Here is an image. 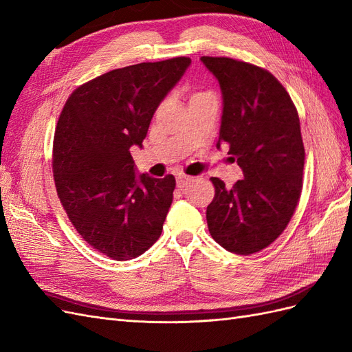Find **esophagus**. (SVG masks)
<instances>
[{
    "label": "esophagus",
    "instance_id": "34e87169",
    "mask_svg": "<svg viewBox=\"0 0 352 352\" xmlns=\"http://www.w3.org/2000/svg\"><path fill=\"white\" fill-rule=\"evenodd\" d=\"M190 182H192V177L188 176V175H184V173H179L176 175V184H177V188H185L186 185H189Z\"/></svg>",
    "mask_w": 352,
    "mask_h": 352
}]
</instances>
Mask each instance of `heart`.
Masks as SVG:
<instances>
[{
	"label": "heart",
	"mask_w": 352,
	"mask_h": 352,
	"mask_svg": "<svg viewBox=\"0 0 352 352\" xmlns=\"http://www.w3.org/2000/svg\"><path fill=\"white\" fill-rule=\"evenodd\" d=\"M208 94H210V92H195V94H192V97H190V100L202 97V95H208Z\"/></svg>",
	"instance_id": "b5f03b06"
}]
</instances>
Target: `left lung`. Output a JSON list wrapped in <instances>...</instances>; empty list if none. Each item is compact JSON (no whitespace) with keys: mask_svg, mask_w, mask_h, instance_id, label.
Wrapping results in <instances>:
<instances>
[{"mask_svg":"<svg viewBox=\"0 0 352 352\" xmlns=\"http://www.w3.org/2000/svg\"><path fill=\"white\" fill-rule=\"evenodd\" d=\"M223 95L220 144L242 168L230 189L211 177L216 194L207 225L223 248L250 255L269 247L294 216L302 189L304 144L289 94L270 72L229 57H201Z\"/></svg>","mask_w":352,"mask_h":352,"instance_id":"left-lung-1","label":"left lung"}]
</instances>
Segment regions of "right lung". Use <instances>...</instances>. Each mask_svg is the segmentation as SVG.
I'll list each match as a JSON object with an SVG mask.
<instances>
[{
  "label": "right lung",
  "mask_w": 352,
  "mask_h": 352,
  "mask_svg": "<svg viewBox=\"0 0 352 352\" xmlns=\"http://www.w3.org/2000/svg\"><path fill=\"white\" fill-rule=\"evenodd\" d=\"M189 65L175 57L104 73L74 89L60 114L57 195L79 235L113 260L140 257L162 235L175 176H138L131 146H142L157 107Z\"/></svg>",
  "instance_id": "add662e5"
}]
</instances>
